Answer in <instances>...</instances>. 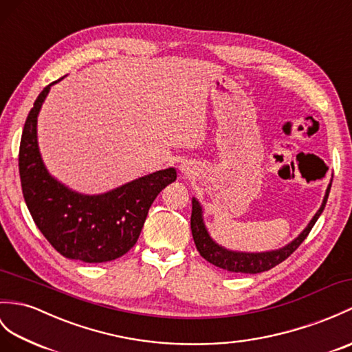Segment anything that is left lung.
<instances>
[{
  "label": "left lung",
  "instance_id": "left-lung-1",
  "mask_svg": "<svg viewBox=\"0 0 352 352\" xmlns=\"http://www.w3.org/2000/svg\"><path fill=\"white\" fill-rule=\"evenodd\" d=\"M330 187H331V184H329V189H327V192H325L321 208L318 210V213L314 216L312 220H310V223L307 225L306 230L301 232L296 240L291 241L288 246H285L279 250L261 252V253L231 252V250L223 249L222 246H219L217 243H214L210 239V235L206 230V225H204V222H202V208L199 206V202L193 198L192 199L190 228H192V235H193V240L196 244V249H198L201 256L204 259H207L210 264H213L219 268H223V270H226V272L246 273V274H256V273L267 272V270L283 263V261L287 259L291 253L296 252L300 244L306 240V236L309 235L310 231H312L314 225L316 223L318 217H320L322 213L327 198H329Z\"/></svg>",
  "mask_w": 352,
  "mask_h": 352
}]
</instances>
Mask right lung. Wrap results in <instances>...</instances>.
Wrapping results in <instances>:
<instances>
[{
  "label": "right lung",
  "mask_w": 352,
  "mask_h": 352,
  "mask_svg": "<svg viewBox=\"0 0 352 352\" xmlns=\"http://www.w3.org/2000/svg\"><path fill=\"white\" fill-rule=\"evenodd\" d=\"M58 80L38 94L23 126L19 146L22 193L32 220L56 252L82 263H106L135 246L153 201L175 182L177 173L174 168L157 170L93 196L72 192L56 182L40 157L37 116L51 85Z\"/></svg>",
  "instance_id": "obj_1"
}]
</instances>
